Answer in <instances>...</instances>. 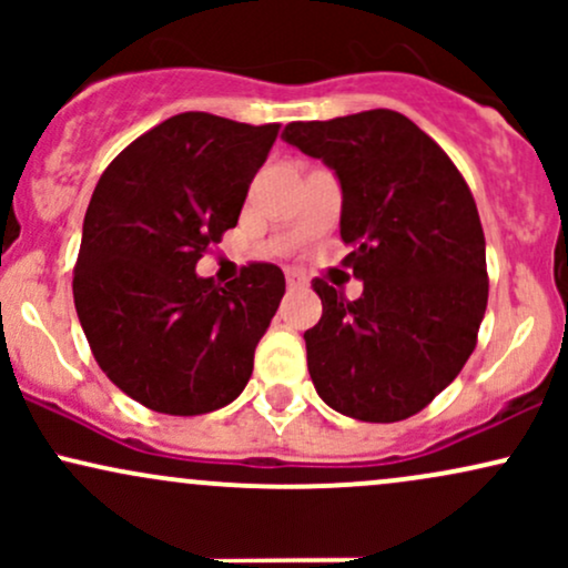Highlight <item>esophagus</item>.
Returning <instances> with one entry per match:
<instances>
[{
    "label": "esophagus",
    "instance_id": "esophagus-1",
    "mask_svg": "<svg viewBox=\"0 0 568 568\" xmlns=\"http://www.w3.org/2000/svg\"><path fill=\"white\" fill-rule=\"evenodd\" d=\"M285 283H288V288H304L306 280H304L302 275H298V272L288 270V272H285Z\"/></svg>",
    "mask_w": 568,
    "mask_h": 568
}]
</instances>
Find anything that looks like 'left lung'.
Masks as SVG:
<instances>
[{
    "label": "left lung",
    "mask_w": 568,
    "mask_h": 568,
    "mask_svg": "<svg viewBox=\"0 0 568 568\" xmlns=\"http://www.w3.org/2000/svg\"><path fill=\"white\" fill-rule=\"evenodd\" d=\"M283 139L342 184L349 302L312 280L323 317L304 334L317 395L361 422L419 414L456 379L488 302L486 240L473 192L425 130L393 109L291 122Z\"/></svg>",
    "instance_id": "obj_1"
}]
</instances>
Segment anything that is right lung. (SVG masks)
Listing matches in <instances>:
<instances>
[{"mask_svg": "<svg viewBox=\"0 0 568 568\" xmlns=\"http://www.w3.org/2000/svg\"><path fill=\"white\" fill-rule=\"evenodd\" d=\"M277 122L207 112L160 122L98 179L74 264V306L103 374L171 416L216 410L245 389L285 293L283 270L247 264L226 288L194 266L237 226Z\"/></svg>", "mask_w": 568, "mask_h": 568, "instance_id": "right-lung-1", "label": "right lung"}]
</instances>
